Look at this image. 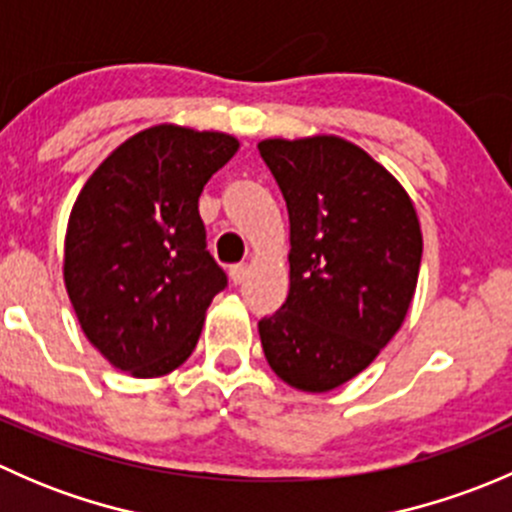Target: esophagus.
I'll return each instance as SVG.
<instances>
[{"instance_id":"esophagus-1","label":"esophagus","mask_w":512,"mask_h":512,"mask_svg":"<svg viewBox=\"0 0 512 512\" xmlns=\"http://www.w3.org/2000/svg\"><path fill=\"white\" fill-rule=\"evenodd\" d=\"M247 277V265L245 262H237V265H230V280L232 285H242Z\"/></svg>"}]
</instances>
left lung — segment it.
I'll list each match as a JSON object with an SVG mask.
<instances>
[{"instance_id":"left-lung-1","label":"left lung","mask_w":512,"mask_h":512,"mask_svg":"<svg viewBox=\"0 0 512 512\" xmlns=\"http://www.w3.org/2000/svg\"><path fill=\"white\" fill-rule=\"evenodd\" d=\"M289 213V294L262 317V349L282 381L332 391L364 371L409 312L421 227L394 175L334 136L262 141Z\"/></svg>"}]
</instances>
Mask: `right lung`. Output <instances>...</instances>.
<instances>
[{
    "instance_id": "1",
    "label": "right lung",
    "mask_w": 512,
    "mask_h": 512,
    "mask_svg": "<svg viewBox=\"0 0 512 512\" xmlns=\"http://www.w3.org/2000/svg\"><path fill=\"white\" fill-rule=\"evenodd\" d=\"M225 133L156 126L118 146L69 218L64 280L81 329L116 369L151 379L193 354L227 287L198 198L235 156Z\"/></svg>"
}]
</instances>
